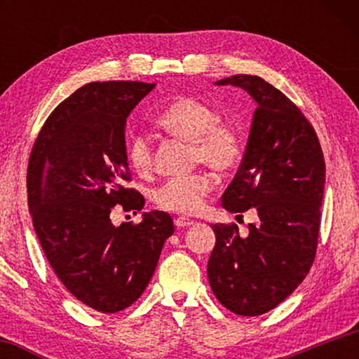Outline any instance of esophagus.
<instances>
[{
    "mask_svg": "<svg viewBox=\"0 0 359 359\" xmlns=\"http://www.w3.org/2000/svg\"><path fill=\"white\" fill-rule=\"evenodd\" d=\"M194 222L193 220H190V218H187V217H177V218H174V224L177 228H185V226H190V224H193Z\"/></svg>",
    "mask_w": 359,
    "mask_h": 359,
    "instance_id": "esophagus-1",
    "label": "esophagus"
}]
</instances>
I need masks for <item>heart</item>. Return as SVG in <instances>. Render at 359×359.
Segmentation results:
<instances>
[{
	"instance_id": "1",
	"label": "heart",
	"mask_w": 359,
	"mask_h": 359,
	"mask_svg": "<svg viewBox=\"0 0 359 359\" xmlns=\"http://www.w3.org/2000/svg\"><path fill=\"white\" fill-rule=\"evenodd\" d=\"M155 123L174 136L193 144L196 163H208L217 171H229L241 161L242 141L233 126L220 121L214 106L190 95L177 96L156 114ZM126 160L137 175H149L154 169V147L147 136L133 133L126 141ZM214 188V177L198 171L171 177L155 188L154 201L158 208L177 214H194Z\"/></svg>"
}]
</instances>
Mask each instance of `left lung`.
Instances as JSON below:
<instances>
[{"label":"left lung","instance_id":"obj_1","mask_svg":"<svg viewBox=\"0 0 359 359\" xmlns=\"http://www.w3.org/2000/svg\"><path fill=\"white\" fill-rule=\"evenodd\" d=\"M234 85L257 102L247 150L222 196L231 214L253 208L258 223L214 224L208 263L210 288L228 311L257 317L299 287L317 253L325 158L317 133L293 101L258 76L236 74Z\"/></svg>","mask_w":359,"mask_h":359}]
</instances>
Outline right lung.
Masks as SVG:
<instances>
[{
	"label": "right lung",
	"instance_id": "1",
	"mask_svg": "<svg viewBox=\"0 0 359 359\" xmlns=\"http://www.w3.org/2000/svg\"><path fill=\"white\" fill-rule=\"evenodd\" d=\"M155 83L92 82L46 120L28 161V205L52 269L69 293L101 313L130 307L147 288L174 223L145 212L115 226L111 212L141 210L142 194L125 188L126 118ZM136 214V212H135Z\"/></svg>",
	"mask_w": 359,
	"mask_h": 359
}]
</instances>
